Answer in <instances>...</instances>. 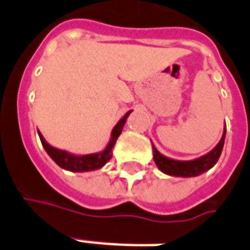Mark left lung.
<instances>
[{"mask_svg": "<svg viewBox=\"0 0 250 250\" xmlns=\"http://www.w3.org/2000/svg\"><path fill=\"white\" fill-rule=\"evenodd\" d=\"M226 139V127L223 129V135L222 139L219 140L215 148L210 150L208 154L202 157H198L196 160L190 161H179L172 160L168 157L161 154L156 149V146L152 144L153 148V160L156 162L157 167L160 168L164 174L170 175V176H180V178H192V176H198V175L204 174L208 170H210L214 165L217 164L221 153L223 150V145H225Z\"/></svg>", "mask_w": 250, "mask_h": 250, "instance_id": "8db88e82", "label": "left lung"}]
</instances>
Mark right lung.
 I'll return each mask as SVG.
<instances>
[{
    "label": "right lung",
    "mask_w": 250,
    "mask_h": 250,
    "mask_svg": "<svg viewBox=\"0 0 250 250\" xmlns=\"http://www.w3.org/2000/svg\"><path fill=\"white\" fill-rule=\"evenodd\" d=\"M131 113H132V110L127 111V113L125 114V117L122 118L121 121L114 125L113 131H111L110 141L107 143V145H106L104 150H101V152L98 153H92V154H85V156H76V154L68 153L66 152V150H62V149L54 148V146H52L49 143H46V140H45L44 136L41 135L40 131H37V133H39L41 144H42L44 149L49 154V157H50L61 168L71 171V172H88V171H93L101 168V167L105 166V165L111 160L114 145L117 143L118 137H119V135L122 133V129H123V125H125V121H127V118L129 117V114Z\"/></svg>",
    "instance_id": "right-lung-1"
}]
</instances>
